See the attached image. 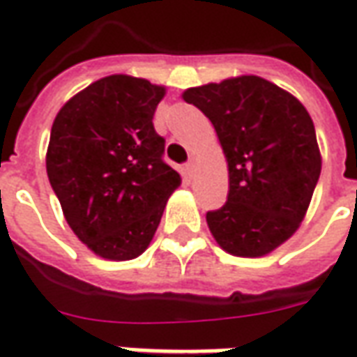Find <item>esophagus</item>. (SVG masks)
<instances>
[{
	"label": "esophagus",
	"instance_id": "obj_1",
	"mask_svg": "<svg viewBox=\"0 0 357 357\" xmlns=\"http://www.w3.org/2000/svg\"><path fill=\"white\" fill-rule=\"evenodd\" d=\"M196 165H198V159L192 155V158L186 161V169H188L190 173H194V171H196Z\"/></svg>",
	"mask_w": 357,
	"mask_h": 357
}]
</instances>
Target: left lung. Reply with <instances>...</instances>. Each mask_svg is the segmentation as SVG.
Listing matches in <instances>:
<instances>
[{"label": "left lung", "mask_w": 357, "mask_h": 357, "mask_svg": "<svg viewBox=\"0 0 357 357\" xmlns=\"http://www.w3.org/2000/svg\"><path fill=\"white\" fill-rule=\"evenodd\" d=\"M183 98L211 121L229 163L227 204L207 211L209 231L232 255L269 254L300 227L319 181L310 113L254 75L188 88Z\"/></svg>", "instance_id": "8db88e82"}]
</instances>
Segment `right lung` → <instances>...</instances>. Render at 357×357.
Segmentation results:
<instances>
[{"label":"right lung","mask_w":357,"mask_h":357,"mask_svg":"<svg viewBox=\"0 0 357 357\" xmlns=\"http://www.w3.org/2000/svg\"><path fill=\"white\" fill-rule=\"evenodd\" d=\"M163 96V86L111 75L70 98L53 121L50 184L73 232L105 259L142 254L181 184L153 128Z\"/></svg>","instance_id":"1"}]
</instances>
